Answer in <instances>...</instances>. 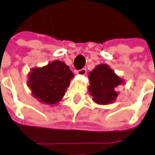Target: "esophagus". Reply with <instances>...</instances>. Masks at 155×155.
Wrapping results in <instances>:
<instances>
[{
    "label": "esophagus",
    "mask_w": 155,
    "mask_h": 155,
    "mask_svg": "<svg viewBox=\"0 0 155 155\" xmlns=\"http://www.w3.org/2000/svg\"><path fill=\"white\" fill-rule=\"evenodd\" d=\"M78 75H81V76H84V75H86L87 74V69L86 68H82V69H80V70H78L77 72H76Z\"/></svg>",
    "instance_id": "34e87169"
}]
</instances>
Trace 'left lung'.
Segmentation results:
<instances>
[{"label":"left lung","instance_id":"1","mask_svg":"<svg viewBox=\"0 0 155 155\" xmlns=\"http://www.w3.org/2000/svg\"><path fill=\"white\" fill-rule=\"evenodd\" d=\"M88 92L93 100L99 104H109L116 101L118 96L117 87L125 84L107 64H99L88 74Z\"/></svg>","mask_w":155,"mask_h":155}]
</instances>
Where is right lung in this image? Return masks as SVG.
I'll return each mask as SVG.
<instances>
[{"label":"right lung","mask_w":155,"mask_h":155,"mask_svg":"<svg viewBox=\"0 0 155 155\" xmlns=\"http://www.w3.org/2000/svg\"><path fill=\"white\" fill-rule=\"evenodd\" d=\"M73 78L69 67L63 61L55 60L44 67L31 68L27 86L39 102L54 105L62 99Z\"/></svg>","instance_id":"obj_1"}]
</instances>
